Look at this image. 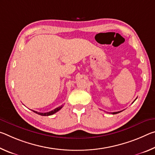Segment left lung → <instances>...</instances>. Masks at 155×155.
Returning <instances> with one entry per match:
<instances>
[{
  "label": "left lung",
  "mask_w": 155,
  "mask_h": 155,
  "mask_svg": "<svg viewBox=\"0 0 155 155\" xmlns=\"http://www.w3.org/2000/svg\"><path fill=\"white\" fill-rule=\"evenodd\" d=\"M122 111H117V112H112V113H111V114H118V113H120V112H122Z\"/></svg>",
  "instance_id": "obj_1"
}]
</instances>
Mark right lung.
Instances as JSON below:
<instances>
[{
    "label": "right lung",
    "mask_w": 155,
    "mask_h": 155,
    "mask_svg": "<svg viewBox=\"0 0 155 155\" xmlns=\"http://www.w3.org/2000/svg\"><path fill=\"white\" fill-rule=\"evenodd\" d=\"M63 107V105H61V107H57V108L54 109V110H52L51 111H49V112H46V113H40V112H38V111H33V112H35V114H38V115H43V116H48V115H51L52 114H55L58 111H59L60 109H61Z\"/></svg>",
    "instance_id": "add662e5"
}]
</instances>
